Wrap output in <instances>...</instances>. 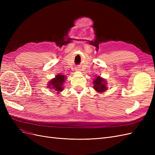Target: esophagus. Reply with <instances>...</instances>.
Listing matches in <instances>:
<instances>
[{"label":"esophagus","instance_id":"34e87169","mask_svg":"<svg viewBox=\"0 0 155 155\" xmlns=\"http://www.w3.org/2000/svg\"><path fill=\"white\" fill-rule=\"evenodd\" d=\"M75 70H76V72H79V71H80V69H79V68H76V69H75Z\"/></svg>","mask_w":155,"mask_h":155}]
</instances>
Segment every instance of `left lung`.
<instances>
[{
  "mask_svg": "<svg viewBox=\"0 0 155 155\" xmlns=\"http://www.w3.org/2000/svg\"><path fill=\"white\" fill-rule=\"evenodd\" d=\"M105 85L106 82L105 81V79L100 78V76H97L95 80L94 81V88L99 92H104L107 90Z\"/></svg>",
  "mask_w": 155,
  "mask_h": 155,
  "instance_id": "obj_1",
  "label": "left lung"
}]
</instances>
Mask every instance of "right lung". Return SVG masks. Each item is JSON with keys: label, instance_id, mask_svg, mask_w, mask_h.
<instances>
[{"label": "right lung", "instance_id": "1", "mask_svg": "<svg viewBox=\"0 0 155 155\" xmlns=\"http://www.w3.org/2000/svg\"><path fill=\"white\" fill-rule=\"evenodd\" d=\"M65 76L63 75H57L55 78L51 79L49 83V86L51 87L50 88H54V90L58 92H61L63 89V83L64 82Z\"/></svg>", "mask_w": 155, "mask_h": 155}]
</instances>
